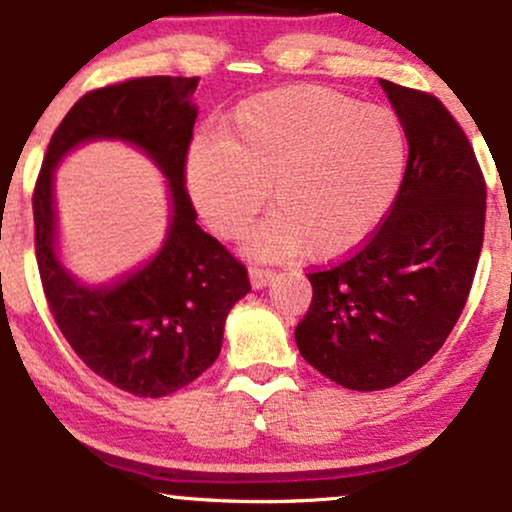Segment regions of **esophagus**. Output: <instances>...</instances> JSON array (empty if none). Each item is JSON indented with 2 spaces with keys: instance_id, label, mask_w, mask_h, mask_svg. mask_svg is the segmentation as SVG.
Returning a JSON list of instances; mask_svg holds the SVG:
<instances>
[{
  "instance_id": "1",
  "label": "esophagus",
  "mask_w": 512,
  "mask_h": 512,
  "mask_svg": "<svg viewBox=\"0 0 512 512\" xmlns=\"http://www.w3.org/2000/svg\"><path fill=\"white\" fill-rule=\"evenodd\" d=\"M250 286L252 289H264V286H269L274 281V272H269V269H260V267H250Z\"/></svg>"
}]
</instances>
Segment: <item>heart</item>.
I'll use <instances>...</instances> for the list:
<instances>
[{
    "label": "heart",
    "mask_w": 512,
    "mask_h": 512,
    "mask_svg": "<svg viewBox=\"0 0 512 512\" xmlns=\"http://www.w3.org/2000/svg\"><path fill=\"white\" fill-rule=\"evenodd\" d=\"M407 166L397 115L317 86L281 88L240 103L223 139L192 144L185 182L221 238L245 233L257 211L274 214L245 240L252 257L303 250L337 260L373 236L395 202Z\"/></svg>",
    "instance_id": "heart-1"
}]
</instances>
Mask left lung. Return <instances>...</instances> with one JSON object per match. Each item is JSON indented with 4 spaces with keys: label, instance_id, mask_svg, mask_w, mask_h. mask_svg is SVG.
<instances>
[{
    "label": "left lung",
    "instance_id": "left-lung-1",
    "mask_svg": "<svg viewBox=\"0 0 512 512\" xmlns=\"http://www.w3.org/2000/svg\"><path fill=\"white\" fill-rule=\"evenodd\" d=\"M409 144L395 204L351 260L308 274L296 344L349 390L402 383L455 327L484 243L486 185L469 139L428 93L380 79Z\"/></svg>",
    "mask_w": 512,
    "mask_h": 512
}]
</instances>
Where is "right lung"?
Returning <instances> with one entry per match:
<instances>
[{
  "label": "right lung",
  "mask_w": 512,
  "mask_h": 512,
  "mask_svg": "<svg viewBox=\"0 0 512 512\" xmlns=\"http://www.w3.org/2000/svg\"><path fill=\"white\" fill-rule=\"evenodd\" d=\"M199 79L144 76L86 93L52 134L33 192L35 257L45 298L76 356L110 385L163 397L216 361L231 308L250 291L248 272L197 223L185 190V156L197 120ZM88 141H122L167 178L169 228L144 265L86 285L61 262L54 170Z\"/></svg>",
  "instance_id": "obj_1"
}]
</instances>
